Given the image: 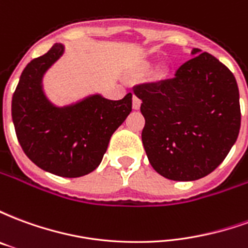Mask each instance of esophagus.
Masks as SVG:
<instances>
[{"label":"esophagus","mask_w":248,"mask_h":248,"mask_svg":"<svg viewBox=\"0 0 248 248\" xmlns=\"http://www.w3.org/2000/svg\"><path fill=\"white\" fill-rule=\"evenodd\" d=\"M140 108V99L137 95H134L133 97V108L134 110H138V108Z\"/></svg>","instance_id":"34e87169"}]
</instances>
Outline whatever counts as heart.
I'll use <instances>...</instances> for the list:
<instances>
[{"instance_id": "1", "label": "heart", "mask_w": 248, "mask_h": 248, "mask_svg": "<svg viewBox=\"0 0 248 248\" xmlns=\"http://www.w3.org/2000/svg\"><path fill=\"white\" fill-rule=\"evenodd\" d=\"M150 69V63L149 62H143L142 65H140V70H149ZM161 73H163V71H161Z\"/></svg>"}]
</instances>
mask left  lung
<instances>
[{"mask_svg":"<svg viewBox=\"0 0 248 248\" xmlns=\"http://www.w3.org/2000/svg\"><path fill=\"white\" fill-rule=\"evenodd\" d=\"M171 79L134 87L145 117L142 143L158 174L195 181L223 162L240 129L239 90L229 67L192 49Z\"/></svg>","mask_w":248,"mask_h":248,"instance_id":"8db88e82","label":"left lung"}]
</instances>
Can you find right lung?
Masks as SVG:
<instances>
[{
    "mask_svg": "<svg viewBox=\"0 0 248 248\" xmlns=\"http://www.w3.org/2000/svg\"><path fill=\"white\" fill-rule=\"evenodd\" d=\"M63 51V45L56 44L26 65L13 94L12 118L30 161L58 177L78 178L99 166L111 135L131 111L133 95L111 101L93 94L62 108L53 105L42 78Z\"/></svg>",
    "mask_w": 248,
    "mask_h": 248,
    "instance_id": "obj_1",
    "label": "right lung"
}]
</instances>
